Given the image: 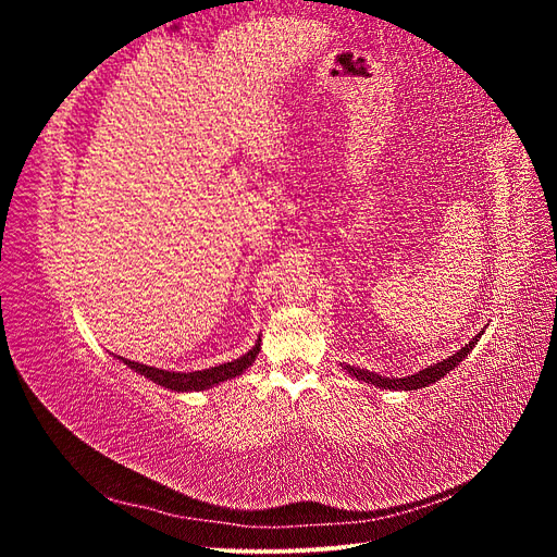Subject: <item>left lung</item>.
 I'll use <instances>...</instances> for the list:
<instances>
[{
	"label": "left lung",
	"instance_id": "left-lung-1",
	"mask_svg": "<svg viewBox=\"0 0 557 557\" xmlns=\"http://www.w3.org/2000/svg\"><path fill=\"white\" fill-rule=\"evenodd\" d=\"M479 339H481V332L469 344H465L458 352H455V356L446 358L444 362H436L432 367H425L423 372L411 374V376H404V379L379 376L374 372H367V369H358V367H346V372L350 376H356L358 381H364V383H372L376 387H383V391H418V387H428L430 383L444 379L450 372V369H455V367L462 362V358H467V352L476 346Z\"/></svg>",
	"mask_w": 557,
	"mask_h": 557
}]
</instances>
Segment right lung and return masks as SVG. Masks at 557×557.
Returning a JSON list of instances; mask_svg holds the SVG:
<instances>
[{"label": "right lung", "instance_id": "obj_1", "mask_svg": "<svg viewBox=\"0 0 557 557\" xmlns=\"http://www.w3.org/2000/svg\"><path fill=\"white\" fill-rule=\"evenodd\" d=\"M260 350V342L252 346L246 356L237 358L234 362H225V364H218V367H211V369H201V372H164V369H156V367H148V364H139V362H132V360H125L121 358L129 369H134V372H139L141 376L150 379L158 385H164L170 387V391H176V393H185V391H207V387L211 385H218L223 383L227 379H234L239 376L244 369H248L252 364V360H256Z\"/></svg>", "mask_w": 557, "mask_h": 557}]
</instances>
